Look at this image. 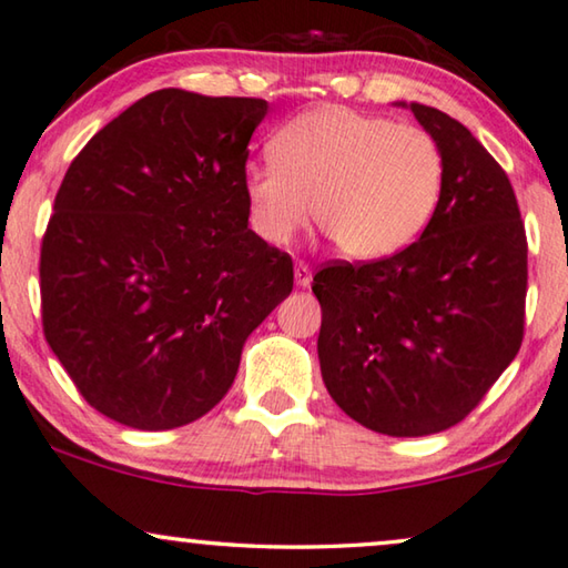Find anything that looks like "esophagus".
<instances>
[{
	"label": "esophagus",
	"mask_w": 568,
	"mask_h": 568,
	"mask_svg": "<svg viewBox=\"0 0 568 568\" xmlns=\"http://www.w3.org/2000/svg\"><path fill=\"white\" fill-rule=\"evenodd\" d=\"M294 282H296V286H310L312 284V268H310V264H304V262H296L294 264Z\"/></svg>",
	"instance_id": "34e87169"
}]
</instances>
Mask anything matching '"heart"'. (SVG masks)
I'll return each instance as SVG.
<instances>
[{
	"mask_svg": "<svg viewBox=\"0 0 568 568\" xmlns=\"http://www.w3.org/2000/svg\"><path fill=\"white\" fill-rule=\"evenodd\" d=\"M274 161L248 165V223L282 246L312 213L342 254L393 256L430 223L440 203L443 151L427 130L327 105L278 130Z\"/></svg>",
	"mask_w": 568,
	"mask_h": 568,
	"instance_id": "1",
	"label": "heart"
}]
</instances>
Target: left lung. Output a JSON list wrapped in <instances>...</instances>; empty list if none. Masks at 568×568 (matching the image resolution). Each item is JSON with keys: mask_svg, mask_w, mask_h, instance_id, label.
I'll list each match as a JSON object with an SVG mask.
<instances>
[{"mask_svg": "<svg viewBox=\"0 0 568 568\" xmlns=\"http://www.w3.org/2000/svg\"><path fill=\"white\" fill-rule=\"evenodd\" d=\"M410 108L438 141L440 203L420 239L367 264L317 272L322 379L369 430L420 438L460 423L520 349L526 231L508 175L466 125Z\"/></svg>", "mask_w": 568, "mask_h": 568, "instance_id": "1", "label": "left lung"}]
</instances>
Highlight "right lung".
<instances>
[{
	"mask_svg": "<svg viewBox=\"0 0 568 568\" xmlns=\"http://www.w3.org/2000/svg\"><path fill=\"white\" fill-rule=\"evenodd\" d=\"M258 98L165 88L70 163L42 239L48 345L80 395L135 430L206 415L251 332L294 286L292 256L248 229Z\"/></svg>",
	"mask_w": 568,
	"mask_h": 568,
	"instance_id": "1",
	"label": "right lung"
}]
</instances>
